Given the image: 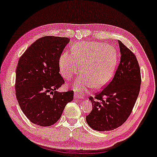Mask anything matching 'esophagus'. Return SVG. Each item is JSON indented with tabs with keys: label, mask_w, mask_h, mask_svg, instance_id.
Listing matches in <instances>:
<instances>
[{
	"label": "esophagus",
	"mask_w": 157,
	"mask_h": 157,
	"mask_svg": "<svg viewBox=\"0 0 157 157\" xmlns=\"http://www.w3.org/2000/svg\"><path fill=\"white\" fill-rule=\"evenodd\" d=\"M81 97L82 96H81V95H79L78 93H74V98L80 99V98H81Z\"/></svg>",
	"instance_id": "34e87169"
}]
</instances>
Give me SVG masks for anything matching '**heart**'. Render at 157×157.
<instances>
[{
	"label": "heart",
	"instance_id": "obj_1",
	"mask_svg": "<svg viewBox=\"0 0 157 157\" xmlns=\"http://www.w3.org/2000/svg\"><path fill=\"white\" fill-rule=\"evenodd\" d=\"M117 62L114 48L105 43L83 42L72 48V54L64 52L59 59L60 74L71 80L80 71L83 76L74 83L77 90L87 88H102L110 81Z\"/></svg>",
	"mask_w": 157,
	"mask_h": 157
}]
</instances>
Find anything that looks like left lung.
I'll return each mask as SVG.
<instances>
[{"mask_svg": "<svg viewBox=\"0 0 157 157\" xmlns=\"http://www.w3.org/2000/svg\"><path fill=\"white\" fill-rule=\"evenodd\" d=\"M119 45L121 58L114 78L95 98H89L93 109L86 121L95 131H109L121 126L139 95L141 76L136 55L120 40Z\"/></svg>", "mask_w": 157, "mask_h": 157, "instance_id": "8db88e82", "label": "left lung"}]
</instances>
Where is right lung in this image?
Returning a JSON list of instances; mask_svg holds the SVG:
<instances>
[{
	"mask_svg": "<svg viewBox=\"0 0 157 157\" xmlns=\"http://www.w3.org/2000/svg\"><path fill=\"white\" fill-rule=\"evenodd\" d=\"M69 38L48 36L32 43L19 59L15 91L21 109L29 120L40 126L53 125L65 106L74 99V91L58 92L64 81L59 59Z\"/></svg>",
	"mask_w": 157,
	"mask_h": 157,
	"instance_id": "right-lung-1",
	"label": "right lung"
}]
</instances>
